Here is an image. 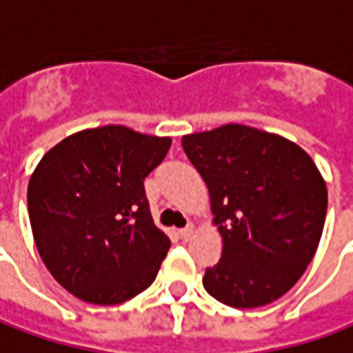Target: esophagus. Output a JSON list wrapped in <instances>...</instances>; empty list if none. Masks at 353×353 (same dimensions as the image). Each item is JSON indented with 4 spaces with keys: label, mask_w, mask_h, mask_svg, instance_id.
<instances>
[{
    "label": "esophagus",
    "mask_w": 353,
    "mask_h": 353,
    "mask_svg": "<svg viewBox=\"0 0 353 353\" xmlns=\"http://www.w3.org/2000/svg\"><path fill=\"white\" fill-rule=\"evenodd\" d=\"M193 233H195L193 225H188L185 229H179V231H177V235L181 237V241H190V239L193 237Z\"/></svg>",
    "instance_id": "obj_1"
}]
</instances>
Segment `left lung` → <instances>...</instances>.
Instances as JSON below:
<instances>
[{"label": "left lung", "mask_w": 353, "mask_h": 353, "mask_svg": "<svg viewBox=\"0 0 353 353\" xmlns=\"http://www.w3.org/2000/svg\"><path fill=\"white\" fill-rule=\"evenodd\" d=\"M181 146L205 181L223 241L205 290L231 308L281 299L310 265L326 221L328 190L314 160L245 124L185 134Z\"/></svg>", "instance_id": "8db88e82"}]
</instances>
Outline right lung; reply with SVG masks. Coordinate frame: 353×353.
Masks as SVG:
<instances>
[{
	"label": "right lung",
	"instance_id": "1",
	"mask_svg": "<svg viewBox=\"0 0 353 353\" xmlns=\"http://www.w3.org/2000/svg\"><path fill=\"white\" fill-rule=\"evenodd\" d=\"M172 146L108 124L74 132L33 170L29 221L39 256L72 296L112 306L154 283L170 249L154 225L144 179Z\"/></svg>",
	"mask_w": 353,
	"mask_h": 353
}]
</instances>
